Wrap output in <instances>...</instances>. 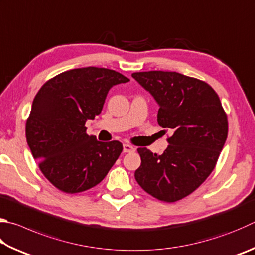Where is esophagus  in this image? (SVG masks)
Returning <instances> with one entry per match:
<instances>
[{
    "mask_svg": "<svg viewBox=\"0 0 255 255\" xmlns=\"http://www.w3.org/2000/svg\"><path fill=\"white\" fill-rule=\"evenodd\" d=\"M135 150V147L129 145V143H124V152H131Z\"/></svg>",
    "mask_w": 255,
    "mask_h": 255,
    "instance_id": "34e87169",
    "label": "esophagus"
}]
</instances>
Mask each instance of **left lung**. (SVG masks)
<instances>
[{
  "label": "left lung",
  "mask_w": 255,
  "mask_h": 255,
  "mask_svg": "<svg viewBox=\"0 0 255 255\" xmlns=\"http://www.w3.org/2000/svg\"><path fill=\"white\" fill-rule=\"evenodd\" d=\"M131 77L154 97L157 122L174 131L163 154L138 148L135 178L143 191L164 202L193 193L214 169L228 137V117L214 89L172 71L135 72Z\"/></svg>",
  "instance_id": "1"
}]
</instances>
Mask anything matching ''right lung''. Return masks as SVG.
I'll return each instance as SVG.
<instances>
[{
    "label": "right lung",
    "mask_w": 255,
    "mask_h": 255,
    "mask_svg": "<svg viewBox=\"0 0 255 255\" xmlns=\"http://www.w3.org/2000/svg\"><path fill=\"white\" fill-rule=\"evenodd\" d=\"M129 79L106 68L60 73L41 87L25 135L41 172L60 191L80 193L103 180L123 151L122 142L88 136L85 124L103 110L109 90Z\"/></svg>",
    "instance_id": "right-lung-1"
}]
</instances>
